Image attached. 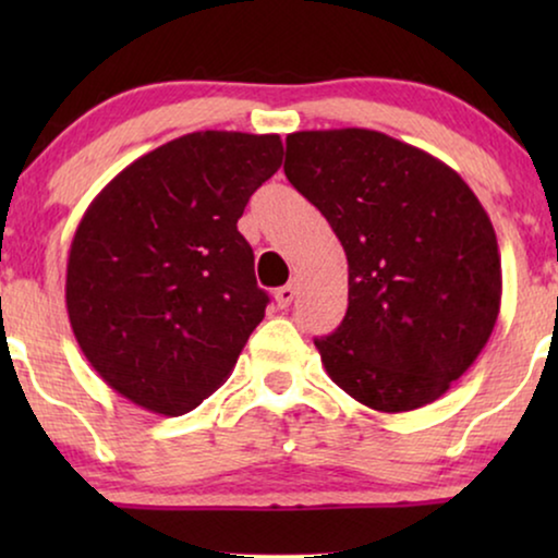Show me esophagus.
<instances>
[{"mask_svg": "<svg viewBox=\"0 0 558 558\" xmlns=\"http://www.w3.org/2000/svg\"><path fill=\"white\" fill-rule=\"evenodd\" d=\"M294 294H296V289H294L292 284L279 287V289H277V294H274V300H277V307H279V310H287L289 304H292Z\"/></svg>", "mask_w": 558, "mask_h": 558, "instance_id": "1", "label": "esophagus"}]
</instances>
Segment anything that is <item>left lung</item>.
Masks as SVG:
<instances>
[{
  "label": "left lung",
  "instance_id": "obj_1",
  "mask_svg": "<svg viewBox=\"0 0 558 558\" xmlns=\"http://www.w3.org/2000/svg\"><path fill=\"white\" fill-rule=\"evenodd\" d=\"M284 174L348 256V312L315 345L335 384L401 414L462 376L500 312L498 239L452 167L373 129L287 136Z\"/></svg>",
  "mask_w": 558,
  "mask_h": 558
}]
</instances>
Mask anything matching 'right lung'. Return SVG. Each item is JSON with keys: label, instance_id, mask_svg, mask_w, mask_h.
Wrapping results in <instances>:
<instances>
[{"label": "right lung", "instance_id": "right-lung-1", "mask_svg": "<svg viewBox=\"0 0 558 558\" xmlns=\"http://www.w3.org/2000/svg\"><path fill=\"white\" fill-rule=\"evenodd\" d=\"M281 155L279 134H185L134 159L83 213L68 317L94 371L136 407H201L264 319L269 294L235 223Z\"/></svg>", "mask_w": 558, "mask_h": 558}]
</instances>
